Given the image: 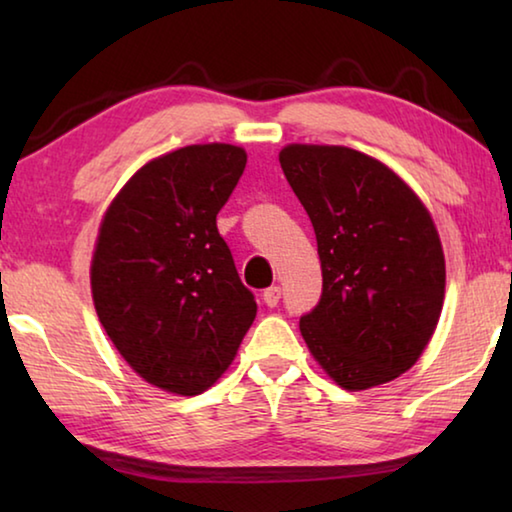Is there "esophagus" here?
Returning a JSON list of instances; mask_svg holds the SVG:
<instances>
[{
    "label": "esophagus",
    "instance_id": "34e87169",
    "mask_svg": "<svg viewBox=\"0 0 512 512\" xmlns=\"http://www.w3.org/2000/svg\"><path fill=\"white\" fill-rule=\"evenodd\" d=\"M262 298H264L268 307H277V302H280V298H282V289L280 287H268Z\"/></svg>",
    "mask_w": 512,
    "mask_h": 512
}]
</instances>
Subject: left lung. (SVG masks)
<instances>
[{
  "label": "left lung",
  "instance_id": "obj_1",
  "mask_svg": "<svg viewBox=\"0 0 512 512\" xmlns=\"http://www.w3.org/2000/svg\"><path fill=\"white\" fill-rule=\"evenodd\" d=\"M280 164L318 241L323 293L300 332L345 391L386 384L427 348L445 257L427 207L400 176L345 146L291 144Z\"/></svg>",
  "mask_w": 512,
  "mask_h": 512
}]
</instances>
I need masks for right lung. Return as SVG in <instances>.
<instances>
[{
	"mask_svg": "<svg viewBox=\"0 0 512 512\" xmlns=\"http://www.w3.org/2000/svg\"><path fill=\"white\" fill-rule=\"evenodd\" d=\"M246 151L194 144L135 173L108 207L92 259L103 329L137 375L178 395L219 379L257 314L216 214Z\"/></svg>",
	"mask_w": 512,
	"mask_h": 512,
	"instance_id": "1",
	"label": "right lung"
}]
</instances>
